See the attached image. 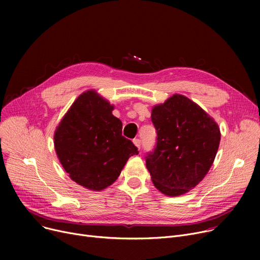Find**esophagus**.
Returning a JSON list of instances; mask_svg holds the SVG:
<instances>
[{
	"label": "esophagus",
	"instance_id": "1",
	"mask_svg": "<svg viewBox=\"0 0 260 260\" xmlns=\"http://www.w3.org/2000/svg\"><path fill=\"white\" fill-rule=\"evenodd\" d=\"M133 142H134V144H135L136 146H137V147L140 149V147H141V140H140V139H134Z\"/></svg>",
	"mask_w": 260,
	"mask_h": 260
}]
</instances>
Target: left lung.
Instances as JSON below:
<instances>
[{
	"label": "left lung",
	"mask_w": 260,
	"mask_h": 260,
	"mask_svg": "<svg viewBox=\"0 0 260 260\" xmlns=\"http://www.w3.org/2000/svg\"><path fill=\"white\" fill-rule=\"evenodd\" d=\"M156 144L145 156L154 185L168 196L195 187L212 167L220 142L217 123L182 94H174L152 111Z\"/></svg>",
	"instance_id": "obj_1"
}]
</instances>
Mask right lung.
Segmentation results:
<instances>
[{"instance_id":"1","label":"right lung","mask_w":260,"mask_h":260,"mask_svg":"<svg viewBox=\"0 0 260 260\" xmlns=\"http://www.w3.org/2000/svg\"><path fill=\"white\" fill-rule=\"evenodd\" d=\"M114 106L93 91L82 93L54 133V148L64 170L78 184L101 190L114 183L138 148L122 136Z\"/></svg>"}]
</instances>
